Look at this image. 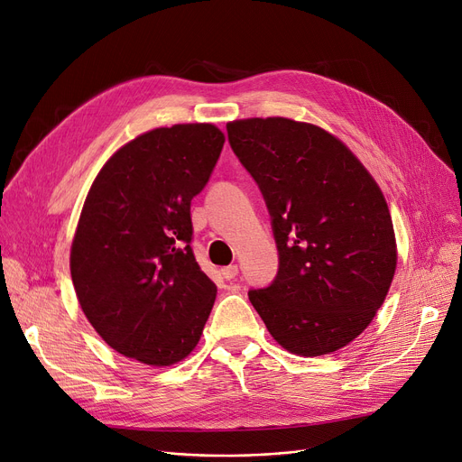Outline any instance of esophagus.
Segmentation results:
<instances>
[{"mask_svg": "<svg viewBox=\"0 0 462 462\" xmlns=\"http://www.w3.org/2000/svg\"><path fill=\"white\" fill-rule=\"evenodd\" d=\"M237 265L236 263H230V265H226V268H223L221 270V275L226 279V281H230V279H234L236 275H237Z\"/></svg>", "mask_w": 462, "mask_h": 462, "instance_id": "34e87169", "label": "esophagus"}]
</instances>
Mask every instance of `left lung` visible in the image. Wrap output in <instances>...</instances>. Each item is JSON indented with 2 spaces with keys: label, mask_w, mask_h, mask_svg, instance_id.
Wrapping results in <instances>:
<instances>
[{
  "label": "left lung",
  "mask_w": 462,
  "mask_h": 462,
  "mask_svg": "<svg viewBox=\"0 0 462 462\" xmlns=\"http://www.w3.org/2000/svg\"><path fill=\"white\" fill-rule=\"evenodd\" d=\"M234 153L268 204L279 251L275 281L249 300L275 341L314 357L367 329L397 270L390 208L348 145L288 117L226 124Z\"/></svg>",
  "instance_id": "8db88e82"
}]
</instances>
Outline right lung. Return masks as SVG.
Returning a JSON list of instances; mask_svg holds the SVG:
<instances>
[{
	"mask_svg": "<svg viewBox=\"0 0 462 462\" xmlns=\"http://www.w3.org/2000/svg\"><path fill=\"white\" fill-rule=\"evenodd\" d=\"M225 143L213 124L143 133L105 162L70 245V277L93 329L116 352L168 367L197 348L217 286L190 249V200Z\"/></svg>",
	"mask_w": 462,
	"mask_h": 462,
	"instance_id": "1",
	"label": "right lung"
}]
</instances>
